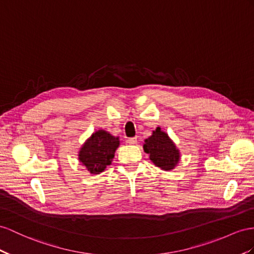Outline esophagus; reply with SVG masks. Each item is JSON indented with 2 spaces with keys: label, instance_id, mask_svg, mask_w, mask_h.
Returning a JSON list of instances; mask_svg holds the SVG:
<instances>
[{
  "label": "esophagus",
  "instance_id": "obj_1",
  "mask_svg": "<svg viewBox=\"0 0 254 254\" xmlns=\"http://www.w3.org/2000/svg\"><path fill=\"white\" fill-rule=\"evenodd\" d=\"M127 142H128L129 145H135L136 142H137V138H136V137H131V138L127 139Z\"/></svg>",
  "mask_w": 254,
  "mask_h": 254
}]
</instances>
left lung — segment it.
Listing matches in <instances>:
<instances>
[{
  "mask_svg": "<svg viewBox=\"0 0 254 254\" xmlns=\"http://www.w3.org/2000/svg\"><path fill=\"white\" fill-rule=\"evenodd\" d=\"M144 150L150 154L153 163L164 171L173 170L179 161V151L176 146L160 127H157L150 137L145 140Z\"/></svg>",
  "mask_w": 254,
  "mask_h": 254,
  "instance_id": "8db88e82",
  "label": "left lung"
}]
</instances>
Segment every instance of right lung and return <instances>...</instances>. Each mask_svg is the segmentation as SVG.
<instances>
[{
  "instance_id": "1",
  "label": "right lung",
  "mask_w": 254,
  "mask_h": 254,
  "mask_svg": "<svg viewBox=\"0 0 254 254\" xmlns=\"http://www.w3.org/2000/svg\"><path fill=\"white\" fill-rule=\"evenodd\" d=\"M119 138L105 131H97L86 141L79 151V161L91 174H99L112 163Z\"/></svg>"
}]
</instances>
